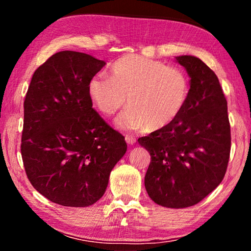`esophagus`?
<instances>
[{"label":"esophagus","mask_w":251,"mask_h":251,"mask_svg":"<svg viewBox=\"0 0 251 251\" xmlns=\"http://www.w3.org/2000/svg\"><path fill=\"white\" fill-rule=\"evenodd\" d=\"M125 141L127 144H129V145H133V144L136 142V138L133 135H125Z\"/></svg>","instance_id":"34e87169"}]
</instances>
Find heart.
<instances>
[{
  "instance_id": "heart-1",
  "label": "heart",
  "mask_w": 251,
  "mask_h": 251,
  "mask_svg": "<svg viewBox=\"0 0 251 251\" xmlns=\"http://www.w3.org/2000/svg\"><path fill=\"white\" fill-rule=\"evenodd\" d=\"M88 94L100 113L115 114L126 104L116 124L124 129H163L184 110L189 96V79L178 67L129 54L110 69V77L96 75L88 83Z\"/></svg>"
}]
</instances>
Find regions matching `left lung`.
<instances>
[{
    "instance_id": "left-lung-1",
    "label": "left lung",
    "mask_w": 251,
    "mask_h": 251,
    "mask_svg": "<svg viewBox=\"0 0 251 251\" xmlns=\"http://www.w3.org/2000/svg\"><path fill=\"white\" fill-rule=\"evenodd\" d=\"M190 77L189 96L175 122L138 138L151 154L145 175L148 196L167 208L201 201L224 179L231 136L227 100L217 75L201 59L176 57Z\"/></svg>"
}]
</instances>
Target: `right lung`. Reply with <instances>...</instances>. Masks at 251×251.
I'll use <instances>...</instances> for the list:
<instances>
[{
  "instance_id": "1",
  "label": "right lung",
  "mask_w": 251,
  "mask_h": 251,
  "mask_svg": "<svg viewBox=\"0 0 251 251\" xmlns=\"http://www.w3.org/2000/svg\"><path fill=\"white\" fill-rule=\"evenodd\" d=\"M104 65L85 53H55L34 72L25 96V173L37 192L58 205L95 203L127 151L124 136L93 108L88 94V83Z\"/></svg>"
}]
</instances>
